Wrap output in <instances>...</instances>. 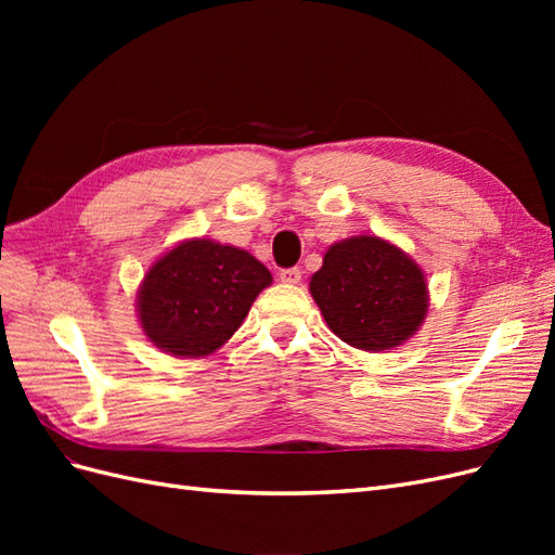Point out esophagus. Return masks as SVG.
<instances>
[{
    "mask_svg": "<svg viewBox=\"0 0 555 555\" xmlns=\"http://www.w3.org/2000/svg\"><path fill=\"white\" fill-rule=\"evenodd\" d=\"M280 280L284 284H298L300 282V271H298V268H282Z\"/></svg>",
    "mask_w": 555,
    "mask_h": 555,
    "instance_id": "34e87169",
    "label": "esophagus"
}]
</instances>
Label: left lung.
<instances>
[{"label":"left lung","mask_w":555,"mask_h":555,"mask_svg":"<svg viewBox=\"0 0 555 555\" xmlns=\"http://www.w3.org/2000/svg\"><path fill=\"white\" fill-rule=\"evenodd\" d=\"M310 294L328 328L351 347L384 351L424 324L428 284L418 263L377 236H354L326 249Z\"/></svg>","instance_id":"1"}]
</instances>
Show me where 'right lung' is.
Masks as SVG:
<instances>
[{
	"instance_id": "obj_1",
	"label": "right lung",
	"mask_w": 555,
	"mask_h": 555,
	"mask_svg": "<svg viewBox=\"0 0 555 555\" xmlns=\"http://www.w3.org/2000/svg\"><path fill=\"white\" fill-rule=\"evenodd\" d=\"M271 282V271L241 247L210 238L182 241L145 273L139 322L166 354L208 357L241 328Z\"/></svg>"
}]
</instances>
